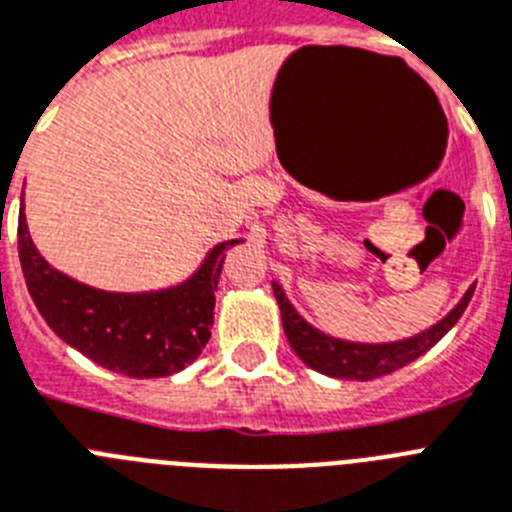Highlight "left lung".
I'll use <instances>...</instances> for the list:
<instances>
[{
    "mask_svg": "<svg viewBox=\"0 0 512 512\" xmlns=\"http://www.w3.org/2000/svg\"><path fill=\"white\" fill-rule=\"evenodd\" d=\"M273 293L278 306H281L283 332H286L288 342H291L293 353L299 355L306 366L324 373V376H332V379L371 381L417 361L422 353H428L435 342L441 340L453 324L459 322L464 309L469 306L474 286H469V291L461 296L459 304L453 306L441 322L430 324L428 330L417 332V335L394 342H353L324 335L314 324L306 322L299 311L293 309L281 283L273 281Z\"/></svg>",
    "mask_w": 512,
    "mask_h": 512,
    "instance_id": "left-lung-1",
    "label": "left lung"
}]
</instances>
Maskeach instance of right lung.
Returning a JSON list of instances; mask_svg holds the SVG:
<instances>
[{"instance_id":"1","label":"right lung","mask_w":512,"mask_h":512,"mask_svg":"<svg viewBox=\"0 0 512 512\" xmlns=\"http://www.w3.org/2000/svg\"><path fill=\"white\" fill-rule=\"evenodd\" d=\"M239 242L216 244L201 268L177 286L118 293L92 288L53 268L35 250L25 208L17 224L22 275L48 327L97 366L131 379L172 376L201 355L211 337L221 262Z\"/></svg>"}]
</instances>
